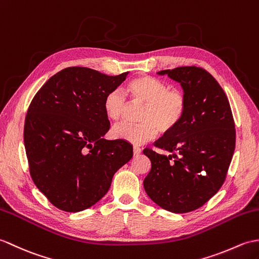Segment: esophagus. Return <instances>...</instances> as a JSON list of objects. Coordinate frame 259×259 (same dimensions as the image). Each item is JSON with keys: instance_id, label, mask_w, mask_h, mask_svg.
<instances>
[{"instance_id": "1", "label": "esophagus", "mask_w": 259, "mask_h": 259, "mask_svg": "<svg viewBox=\"0 0 259 259\" xmlns=\"http://www.w3.org/2000/svg\"><path fill=\"white\" fill-rule=\"evenodd\" d=\"M142 153V149L140 148V147H137V146H134L133 147V154H134V156H139V155Z\"/></svg>"}]
</instances>
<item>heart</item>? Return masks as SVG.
Returning a JSON list of instances; mask_svg holds the SVG:
<instances>
[{
  "label": "heart",
  "mask_w": 259,
  "mask_h": 259,
  "mask_svg": "<svg viewBox=\"0 0 259 259\" xmlns=\"http://www.w3.org/2000/svg\"><path fill=\"white\" fill-rule=\"evenodd\" d=\"M126 94L132 102L145 104L139 125L120 124L115 126L112 134L115 139L133 145H142L153 141L157 135H167L183 122L187 111V97L181 90L170 89L157 78L140 75L125 85ZM126 100L118 91H111L103 100V111L111 122L122 118Z\"/></svg>",
  "instance_id": "heart-1"
}]
</instances>
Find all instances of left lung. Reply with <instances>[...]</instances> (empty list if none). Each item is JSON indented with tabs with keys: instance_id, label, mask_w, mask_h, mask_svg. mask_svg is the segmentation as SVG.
<instances>
[{
	"instance_id": "left-lung-1",
	"label": "left lung",
	"mask_w": 259,
	"mask_h": 259,
	"mask_svg": "<svg viewBox=\"0 0 259 259\" xmlns=\"http://www.w3.org/2000/svg\"><path fill=\"white\" fill-rule=\"evenodd\" d=\"M157 74L181 84L188 106L180 126L155 144L170 155L143 152L152 165L143 184L155 204L181 214L199 208L222 187L236 132L227 96L207 71L182 66Z\"/></svg>"
}]
</instances>
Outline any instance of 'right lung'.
I'll return each instance as SVG.
<instances>
[{"instance_id":"obj_1","label":"right lung","mask_w":259,"mask_h":259,"mask_svg":"<svg viewBox=\"0 0 259 259\" xmlns=\"http://www.w3.org/2000/svg\"><path fill=\"white\" fill-rule=\"evenodd\" d=\"M127 74L67 67L34 96L25 117V152L34 184L55 207L70 212L90 208L133 156L130 143L104 139L110 120L103 100Z\"/></svg>"}]
</instances>
